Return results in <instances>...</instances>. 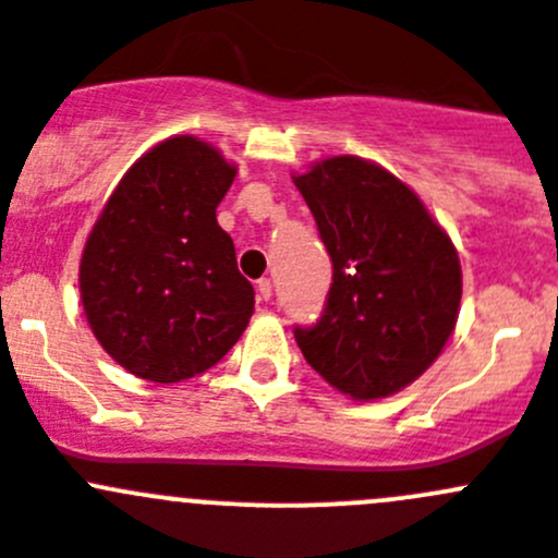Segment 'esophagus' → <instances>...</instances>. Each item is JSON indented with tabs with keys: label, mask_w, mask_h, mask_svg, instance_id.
<instances>
[{
	"label": "esophagus",
	"mask_w": 558,
	"mask_h": 558,
	"mask_svg": "<svg viewBox=\"0 0 558 558\" xmlns=\"http://www.w3.org/2000/svg\"><path fill=\"white\" fill-rule=\"evenodd\" d=\"M255 289H258V300L269 303V296H272V280L262 278V280H258V286H255Z\"/></svg>",
	"instance_id": "obj_1"
}]
</instances>
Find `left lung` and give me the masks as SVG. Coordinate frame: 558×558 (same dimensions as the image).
<instances>
[{
  "label": "left lung",
  "mask_w": 558,
  "mask_h": 558,
  "mask_svg": "<svg viewBox=\"0 0 558 558\" xmlns=\"http://www.w3.org/2000/svg\"><path fill=\"white\" fill-rule=\"evenodd\" d=\"M332 262L325 311L294 327L305 361L352 399H383L432 366L457 325L460 258L410 186L357 156L296 175Z\"/></svg>",
  "instance_id": "left-lung-1"
}]
</instances>
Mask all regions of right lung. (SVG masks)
<instances>
[{"label":"right lung","mask_w":558,"mask_h":558,"mask_svg":"<svg viewBox=\"0 0 558 558\" xmlns=\"http://www.w3.org/2000/svg\"><path fill=\"white\" fill-rule=\"evenodd\" d=\"M236 168L195 137H170L132 165L87 236L82 305L126 372L181 383L226 357L255 291L239 272L217 206Z\"/></svg>","instance_id":"right-lung-1"}]
</instances>
